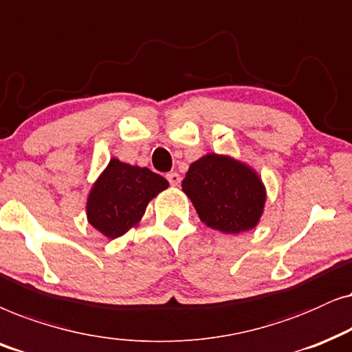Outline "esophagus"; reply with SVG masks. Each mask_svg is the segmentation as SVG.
Instances as JSON below:
<instances>
[{
  "label": "esophagus",
  "mask_w": 352,
  "mask_h": 352,
  "mask_svg": "<svg viewBox=\"0 0 352 352\" xmlns=\"http://www.w3.org/2000/svg\"><path fill=\"white\" fill-rule=\"evenodd\" d=\"M166 179L168 180V184H170L172 186H179V185H180V182H182V177H180L179 173H177V172H170V173H167Z\"/></svg>",
  "instance_id": "esophagus-1"
}]
</instances>
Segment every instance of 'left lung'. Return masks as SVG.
Returning <instances> with one entry per match:
<instances>
[{"label":"left lung","mask_w":352,"mask_h":352,"mask_svg":"<svg viewBox=\"0 0 352 352\" xmlns=\"http://www.w3.org/2000/svg\"><path fill=\"white\" fill-rule=\"evenodd\" d=\"M182 190L208 227L232 235L254 228L265 203L259 177L245 164L217 154L191 164Z\"/></svg>","instance_id":"obj_1"}]
</instances>
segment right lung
I'll use <instances>...</instances> for the list:
<instances>
[{
  "instance_id": "1",
  "label": "right lung",
  "mask_w": 352,
  "mask_h": 352,
  "mask_svg": "<svg viewBox=\"0 0 352 352\" xmlns=\"http://www.w3.org/2000/svg\"><path fill=\"white\" fill-rule=\"evenodd\" d=\"M167 186L164 177L146 167L111 159L88 196V220L96 230L114 240L143 217L149 201Z\"/></svg>"
}]
</instances>
